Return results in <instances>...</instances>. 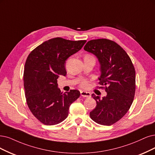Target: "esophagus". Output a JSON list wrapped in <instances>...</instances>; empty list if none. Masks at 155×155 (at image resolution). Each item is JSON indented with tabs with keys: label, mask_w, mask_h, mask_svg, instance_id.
Wrapping results in <instances>:
<instances>
[{
	"label": "esophagus",
	"mask_w": 155,
	"mask_h": 155,
	"mask_svg": "<svg viewBox=\"0 0 155 155\" xmlns=\"http://www.w3.org/2000/svg\"><path fill=\"white\" fill-rule=\"evenodd\" d=\"M81 94L83 97H85V98H90L91 94L89 92H87V91H81Z\"/></svg>",
	"instance_id": "esophagus-1"
}]
</instances>
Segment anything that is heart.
I'll list each match as a JSON object with an SVG mask.
<instances>
[{
	"instance_id": "heart-1",
	"label": "heart",
	"mask_w": 155,
	"mask_h": 155,
	"mask_svg": "<svg viewBox=\"0 0 155 155\" xmlns=\"http://www.w3.org/2000/svg\"><path fill=\"white\" fill-rule=\"evenodd\" d=\"M89 84L88 82L86 81H83L81 83V86L82 88H85H85H87L89 87Z\"/></svg>"
}]
</instances>
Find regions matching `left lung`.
Returning a JSON list of instances; mask_svg holds the SVG:
<instances>
[{"label": "left lung", "mask_w": 155, "mask_h": 155, "mask_svg": "<svg viewBox=\"0 0 155 155\" xmlns=\"http://www.w3.org/2000/svg\"><path fill=\"white\" fill-rule=\"evenodd\" d=\"M84 49L98 59L101 72L99 84L105 87L107 92V96L101 98L92 94L96 107L90 112V117L98 124L112 125L127 113L133 103L135 92L134 66L127 52L111 40H91Z\"/></svg>", "instance_id": "left-lung-1"}]
</instances>
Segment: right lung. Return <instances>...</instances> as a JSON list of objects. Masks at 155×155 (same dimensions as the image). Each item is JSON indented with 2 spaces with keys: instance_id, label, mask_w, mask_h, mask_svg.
Instances as JSON below:
<instances>
[{
  "instance_id": "obj_1",
  "label": "right lung",
  "mask_w": 155,
  "mask_h": 155,
  "mask_svg": "<svg viewBox=\"0 0 155 155\" xmlns=\"http://www.w3.org/2000/svg\"><path fill=\"white\" fill-rule=\"evenodd\" d=\"M85 42L55 38L39 45L28 55L24 72L26 101L32 114L43 124L55 125L64 121L70 105L80 96L75 89L61 93L57 78L66 76L65 61Z\"/></svg>"
}]
</instances>
